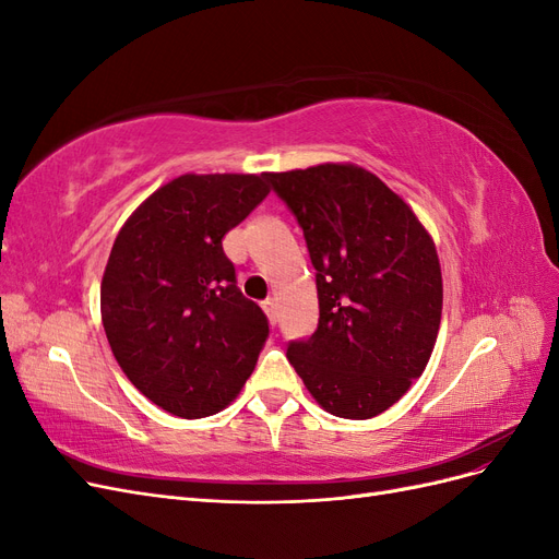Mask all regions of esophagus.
Here are the masks:
<instances>
[{
	"mask_svg": "<svg viewBox=\"0 0 559 559\" xmlns=\"http://www.w3.org/2000/svg\"><path fill=\"white\" fill-rule=\"evenodd\" d=\"M263 312L267 314V321L270 324H277V302L273 300V298H267V300H263Z\"/></svg>",
	"mask_w": 559,
	"mask_h": 559,
	"instance_id": "1",
	"label": "esophagus"
}]
</instances>
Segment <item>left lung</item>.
<instances>
[{"label":"left lung","instance_id":"8db88e82","mask_svg":"<svg viewBox=\"0 0 559 559\" xmlns=\"http://www.w3.org/2000/svg\"><path fill=\"white\" fill-rule=\"evenodd\" d=\"M317 270L319 324L286 359L326 413L370 419L425 373L443 312L436 245L415 212L354 163L270 173Z\"/></svg>","mask_w":559,"mask_h":559}]
</instances>
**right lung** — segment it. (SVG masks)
I'll use <instances>...</instances> for the list:
<instances>
[{
  "label": "right lung",
  "instance_id": "1",
  "mask_svg": "<svg viewBox=\"0 0 559 559\" xmlns=\"http://www.w3.org/2000/svg\"><path fill=\"white\" fill-rule=\"evenodd\" d=\"M270 193L263 175H181L118 230L99 310L118 366L158 408L207 417L240 394L267 337L224 235Z\"/></svg>",
  "mask_w": 559,
  "mask_h": 559
}]
</instances>
